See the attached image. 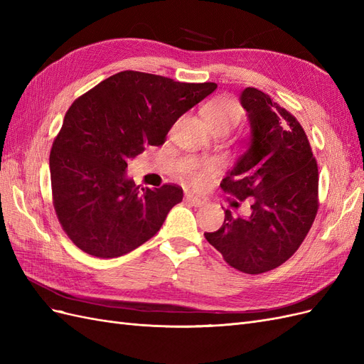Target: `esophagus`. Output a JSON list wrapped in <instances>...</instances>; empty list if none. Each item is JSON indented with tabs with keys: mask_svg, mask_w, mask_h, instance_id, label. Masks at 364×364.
Wrapping results in <instances>:
<instances>
[{
	"mask_svg": "<svg viewBox=\"0 0 364 364\" xmlns=\"http://www.w3.org/2000/svg\"><path fill=\"white\" fill-rule=\"evenodd\" d=\"M185 202L188 203V205H191V206H197V208L206 205V200L200 199V197H197V196H193V194H186L185 196Z\"/></svg>",
	"mask_w": 364,
	"mask_h": 364,
	"instance_id": "1",
	"label": "esophagus"
}]
</instances>
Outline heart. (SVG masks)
I'll use <instances>...</instances> for the list:
<instances>
[{"mask_svg":"<svg viewBox=\"0 0 364 364\" xmlns=\"http://www.w3.org/2000/svg\"><path fill=\"white\" fill-rule=\"evenodd\" d=\"M241 117H243V109L229 97H215L203 107V118L211 132L218 129L230 130L241 119ZM214 170V162H208L196 167L190 174L193 183L196 186L203 185Z\"/></svg>","mask_w":364,"mask_h":364,"instance_id":"heart-1","label":"heart"}]
</instances>
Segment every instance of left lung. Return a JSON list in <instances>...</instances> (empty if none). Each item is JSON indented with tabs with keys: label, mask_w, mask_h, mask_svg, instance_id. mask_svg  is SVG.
I'll list each match as a JSON object with an SVG mask.
<instances>
[{
	"label": "left lung",
	"mask_w": 364,
	"mask_h": 364,
	"mask_svg": "<svg viewBox=\"0 0 364 364\" xmlns=\"http://www.w3.org/2000/svg\"><path fill=\"white\" fill-rule=\"evenodd\" d=\"M250 136L220 183L238 200L252 197L250 215L226 209L215 232H205L234 269L258 274L277 269L299 249L317 214L318 171L302 126L257 87L240 95ZM237 203V202H235Z\"/></svg>",
	"instance_id": "8db88e82"
}]
</instances>
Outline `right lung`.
Segmentation results:
<instances>
[{"label": "right lung", "instance_id": "obj_1", "mask_svg": "<svg viewBox=\"0 0 364 364\" xmlns=\"http://www.w3.org/2000/svg\"><path fill=\"white\" fill-rule=\"evenodd\" d=\"M215 90V83L121 71L71 105L53 142L50 174L54 209L77 247L117 258L158 232L183 191L139 190L127 162L146 146H161L178 118Z\"/></svg>", "mask_w": 364, "mask_h": 364}]
</instances>
